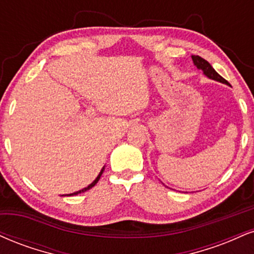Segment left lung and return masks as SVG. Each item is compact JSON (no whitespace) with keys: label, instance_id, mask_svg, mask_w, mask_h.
<instances>
[{"label":"left lung","instance_id":"obj_1","mask_svg":"<svg viewBox=\"0 0 254 254\" xmlns=\"http://www.w3.org/2000/svg\"><path fill=\"white\" fill-rule=\"evenodd\" d=\"M191 59H193L194 65L196 66L198 69H201V71L203 72V74L206 75L207 78L212 79V80L222 82V84L228 85V81L225 80V79L222 78L221 75H220L214 68H213L212 65H210L208 61L202 59V58L198 57V56H191Z\"/></svg>","mask_w":254,"mask_h":254}]
</instances>
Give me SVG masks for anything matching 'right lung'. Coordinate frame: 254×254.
<instances>
[{
	"label": "right lung",
	"mask_w": 254,
	"mask_h": 254,
	"mask_svg": "<svg viewBox=\"0 0 254 254\" xmlns=\"http://www.w3.org/2000/svg\"><path fill=\"white\" fill-rule=\"evenodd\" d=\"M104 169H105V166H104L103 168H102V170H100V173L98 174V176L96 177V180H94V181L91 183V185H88L87 187H85V188H82V189H80V190H78V191H74V193H72V194H66V195H61V196H73V195H78V194H80V193H84V191H86V190H88V189H91L92 187H94V186H96V183L99 181V179H100V176H102V174H103V172H104Z\"/></svg>",
	"instance_id": "1"
}]
</instances>
